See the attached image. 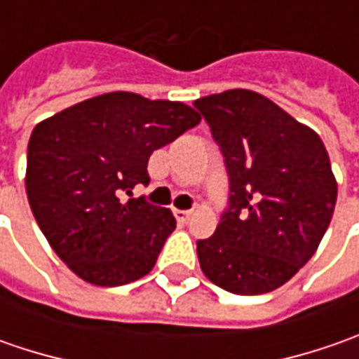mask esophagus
Here are the masks:
<instances>
[{
    "instance_id": "1",
    "label": "esophagus",
    "mask_w": 359,
    "mask_h": 359,
    "mask_svg": "<svg viewBox=\"0 0 359 359\" xmlns=\"http://www.w3.org/2000/svg\"><path fill=\"white\" fill-rule=\"evenodd\" d=\"M173 215H175V219H177L180 224H186L187 219H189V215H191V212H187V210H175Z\"/></svg>"
}]
</instances>
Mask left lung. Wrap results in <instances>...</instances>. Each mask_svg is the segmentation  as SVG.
<instances>
[{
	"mask_svg": "<svg viewBox=\"0 0 359 359\" xmlns=\"http://www.w3.org/2000/svg\"><path fill=\"white\" fill-rule=\"evenodd\" d=\"M229 175V205L198 241L205 278L257 296L296 276L332 222L338 184L320 135L262 93L228 90L196 100Z\"/></svg>",
	"mask_w": 359,
	"mask_h": 359,
	"instance_id": "obj_1",
	"label": "left lung"
}]
</instances>
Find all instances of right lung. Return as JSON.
Listing matches in <instances>:
<instances>
[{
    "label": "right lung",
    "instance_id": "add662e5",
    "mask_svg": "<svg viewBox=\"0 0 359 359\" xmlns=\"http://www.w3.org/2000/svg\"><path fill=\"white\" fill-rule=\"evenodd\" d=\"M201 121L168 100L111 91L39 121L27 144L25 191L53 252L81 280L123 285L149 273L175 217L144 198L149 156Z\"/></svg>",
    "mask_w": 359,
    "mask_h": 359
}]
</instances>
